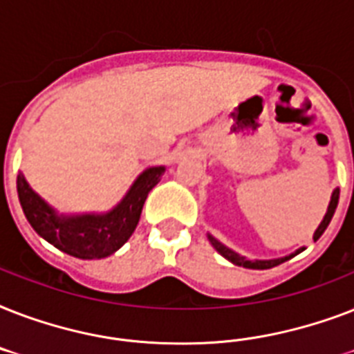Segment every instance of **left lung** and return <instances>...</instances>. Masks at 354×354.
<instances>
[{"label":"left lung","mask_w":354,"mask_h":354,"mask_svg":"<svg viewBox=\"0 0 354 354\" xmlns=\"http://www.w3.org/2000/svg\"><path fill=\"white\" fill-rule=\"evenodd\" d=\"M338 198H340V191L336 189L335 193H333V198H330V204H329V209H327V213H325L324 221H322V224L318 226V230H316V233H314V241H318L319 236L324 235V232L327 230V226H329L330 218H333V215H335L336 211V205H338ZM209 241L211 244L215 246V250L218 253H221L222 257H226L227 261H232L233 264H236V266H244V268H253V270H268V268H274V266H277V264L285 263V261H288V259H292L296 253L303 252L301 250H297L296 253H292V255H288V257H281V259H272V261H250V259H244L241 257V255H236L235 252H232L230 248H226L224 244H221V242L216 241L215 236L209 235Z\"/></svg>","instance_id":"obj_1"}]
</instances>
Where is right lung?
I'll return each mask as SVG.
<instances>
[{"mask_svg":"<svg viewBox=\"0 0 354 354\" xmlns=\"http://www.w3.org/2000/svg\"><path fill=\"white\" fill-rule=\"evenodd\" d=\"M163 167H152L133 182L118 207L106 215L58 216L18 174V196L27 221L36 233L53 246L79 259H101L112 255L130 239L138 226L141 209L150 189L160 182Z\"/></svg>","mask_w":354,"mask_h":354,"instance_id":"right-lung-1","label":"right lung"}]
</instances>
